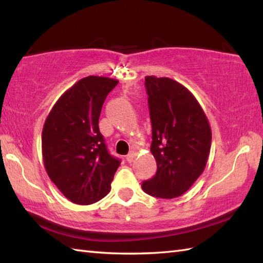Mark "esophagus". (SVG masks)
Returning a JSON list of instances; mask_svg holds the SVG:
<instances>
[{"label":"esophagus","mask_w":263,"mask_h":263,"mask_svg":"<svg viewBox=\"0 0 263 263\" xmlns=\"http://www.w3.org/2000/svg\"><path fill=\"white\" fill-rule=\"evenodd\" d=\"M133 158H135V154H128L127 156H126V161L127 163H132L133 161Z\"/></svg>","instance_id":"1"}]
</instances>
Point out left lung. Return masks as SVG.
I'll use <instances>...</instances> for the list:
<instances>
[{
    "mask_svg": "<svg viewBox=\"0 0 263 263\" xmlns=\"http://www.w3.org/2000/svg\"><path fill=\"white\" fill-rule=\"evenodd\" d=\"M153 127L150 152L157 163L146 193L161 199L180 197L202 174L211 146V128L198 100L170 78H144Z\"/></svg>",
    "mask_w": 263,
    "mask_h": 263,
    "instance_id": "8db88e82",
    "label": "left lung"
}]
</instances>
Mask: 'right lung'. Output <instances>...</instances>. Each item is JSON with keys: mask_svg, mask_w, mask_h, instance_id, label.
<instances>
[{"mask_svg": "<svg viewBox=\"0 0 263 263\" xmlns=\"http://www.w3.org/2000/svg\"><path fill=\"white\" fill-rule=\"evenodd\" d=\"M119 81L89 76L60 97L42 135L44 165L52 182L77 204H91L109 192L121 160L109 155L98 120Z\"/></svg>", "mask_w": 263, "mask_h": 263, "instance_id": "right-lung-1", "label": "right lung"}]
</instances>
